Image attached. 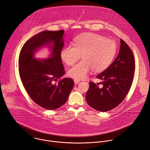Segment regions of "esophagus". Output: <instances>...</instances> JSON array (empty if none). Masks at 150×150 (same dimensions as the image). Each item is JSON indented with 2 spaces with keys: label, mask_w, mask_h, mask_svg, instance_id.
<instances>
[{
  "label": "esophagus",
  "mask_w": 150,
  "mask_h": 150,
  "mask_svg": "<svg viewBox=\"0 0 150 150\" xmlns=\"http://www.w3.org/2000/svg\"><path fill=\"white\" fill-rule=\"evenodd\" d=\"M79 82H80V81L79 80H78V79H74V83H75V84L76 85V84H78V83H79Z\"/></svg>",
  "instance_id": "esophagus-1"
}]
</instances>
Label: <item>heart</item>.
<instances>
[{"instance_id":"1","label":"heart","mask_w":150,"mask_h":150,"mask_svg":"<svg viewBox=\"0 0 150 150\" xmlns=\"http://www.w3.org/2000/svg\"><path fill=\"white\" fill-rule=\"evenodd\" d=\"M74 45H65L60 52V57L65 64L72 65L82 55L83 59L68 71L70 77L76 79H84L91 69L94 72L105 70L112 61L117 52L114 41L89 32L78 36Z\"/></svg>"}]
</instances>
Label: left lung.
<instances>
[{
    "mask_svg": "<svg viewBox=\"0 0 150 150\" xmlns=\"http://www.w3.org/2000/svg\"><path fill=\"white\" fill-rule=\"evenodd\" d=\"M119 54L111 65L96 78L102 80L99 83L89 82L86 100L92 108L106 112L117 107L127 95L132 83L135 61L128 45L120 39Z\"/></svg>",
    "mask_w": 150,
    "mask_h": 150,
    "instance_id": "8db88e82",
    "label": "left lung"
}]
</instances>
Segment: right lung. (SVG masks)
Segmentation results:
<instances>
[{
    "label": "right lung",
    "mask_w": 150,
    "mask_h": 150,
    "mask_svg": "<svg viewBox=\"0 0 150 150\" xmlns=\"http://www.w3.org/2000/svg\"><path fill=\"white\" fill-rule=\"evenodd\" d=\"M64 30L42 31L28 39L19 57V72L22 82L32 100L41 107L54 110L68 100L74 82L66 78L60 57L64 45ZM47 47L50 57L39 59L35 55L39 49Z\"/></svg>",
    "instance_id": "obj_1"
}]
</instances>
